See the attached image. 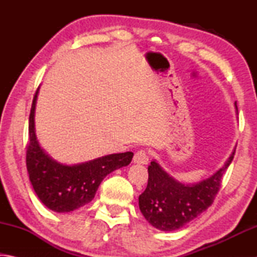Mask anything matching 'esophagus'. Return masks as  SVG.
Segmentation results:
<instances>
[{
  "label": "esophagus",
  "mask_w": 257,
  "mask_h": 257,
  "mask_svg": "<svg viewBox=\"0 0 257 257\" xmlns=\"http://www.w3.org/2000/svg\"><path fill=\"white\" fill-rule=\"evenodd\" d=\"M134 162L137 164H147L149 163V155L145 150H139L134 155Z\"/></svg>",
  "instance_id": "esophagus-1"
}]
</instances>
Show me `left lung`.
<instances>
[{
	"label": "left lung",
	"mask_w": 257,
	"mask_h": 257,
	"mask_svg": "<svg viewBox=\"0 0 257 257\" xmlns=\"http://www.w3.org/2000/svg\"><path fill=\"white\" fill-rule=\"evenodd\" d=\"M236 149L214 176L196 185H182L153 161L149 165V182L139 195V208L145 219L162 231L180 229L207 210L219 193L222 177L232 162Z\"/></svg>",
	"instance_id": "8db88e82"
}]
</instances>
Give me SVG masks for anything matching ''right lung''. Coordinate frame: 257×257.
Wrapping results in <instances>:
<instances>
[{"mask_svg": "<svg viewBox=\"0 0 257 257\" xmlns=\"http://www.w3.org/2000/svg\"><path fill=\"white\" fill-rule=\"evenodd\" d=\"M37 90L29 114V142L26 164L35 193L50 210L59 213L77 210L94 198L99 184L108 173L132 162L134 153L103 156L78 165H62L47 156L35 135L34 111Z\"/></svg>", "mask_w": 257, "mask_h": 257, "instance_id": "1", "label": "right lung"}]
</instances>
